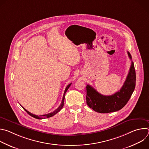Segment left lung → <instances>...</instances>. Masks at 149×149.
<instances>
[{"label":"left lung","mask_w":149,"mask_h":149,"mask_svg":"<svg viewBox=\"0 0 149 149\" xmlns=\"http://www.w3.org/2000/svg\"><path fill=\"white\" fill-rule=\"evenodd\" d=\"M129 57L132 60L129 52ZM136 71L134 63L132 64L123 87L118 92L111 95H103L90 85L86 87L87 104L90 108L100 113L115 112L123 108L130 98L136 86Z\"/></svg>","instance_id":"8db88e82"}]
</instances>
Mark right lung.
I'll list each match as a JSON object with an SVG mask.
<instances>
[{
    "mask_svg": "<svg viewBox=\"0 0 149 149\" xmlns=\"http://www.w3.org/2000/svg\"><path fill=\"white\" fill-rule=\"evenodd\" d=\"M71 85V83L70 84H68V86H67V87H66V88H65V91H64V94H63V98H62V100L61 104V105H59V107L56 110H55V111H54L52 112V113H49V114H45V115H40V116H36V115H35V114H33L31 113L30 112H29L28 111H27V110H26L25 108H24L23 107H22V108L25 110V111H26L28 114H29L31 116H32V117H34V118H37V119H44V118L51 117H52V116L55 115L56 113H58L62 109L63 106V103H64V99H65V93H66V92L67 91V90H68V88H70Z\"/></svg>",
    "mask_w": 149,
    "mask_h": 149,
    "instance_id": "right-lung-1",
    "label": "right lung"
}]
</instances>
